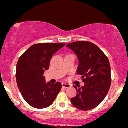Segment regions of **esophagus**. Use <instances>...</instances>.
Masks as SVG:
<instances>
[{"label": "esophagus", "mask_w": 128, "mask_h": 128, "mask_svg": "<svg viewBox=\"0 0 128 128\" xmlns=\"http://www.w3.org/2000/svg\"><path fill=\"white\" fill-rule=\"evenodd\" d=\"M62 87H64V88H68V87H70L71 86H70V84L63 83V84H62Z\"/></svg>", "instance_id": "1"}]
</instances>
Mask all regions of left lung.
<instances>
[{"label": "left lung", "instance_id": "8db88e82", "mask_svg": "<svg viewBox=\"0 0 128 128\" xmlns=\"http://www.w3.org/2000/svg\"><path fill=\"white\" fill-rule=\"evenodd\" d=\"M78 57L77 73L82 75L83 87L74 86L77 92L71 99L72 105L81 110H92L107 95L111 85V68L108 58L98 46L88 41L67 44Z\"/></svg>", "mask_w": 128, "mask_h": 128}]
</instances>
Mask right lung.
Returning <instances> with one entry per match:
<instances>
[{"instance_id":"1","label":"right lung","mask_w":128,"mask_h":128,"mask_svg":"<svg viewBox=\"0 0 128 128\" xmlns=\"http://www.w3.org/2000/svg\"><path fill=\"white\" fill-rule=\"evenodd\" d=\"M65 44H34L20 57L16 71L17 85L25 101L31 106L36 108L48 107L60 91L61 83H46L43 74L49 69L53 55Z\"/></svg>"}]
</instances>
